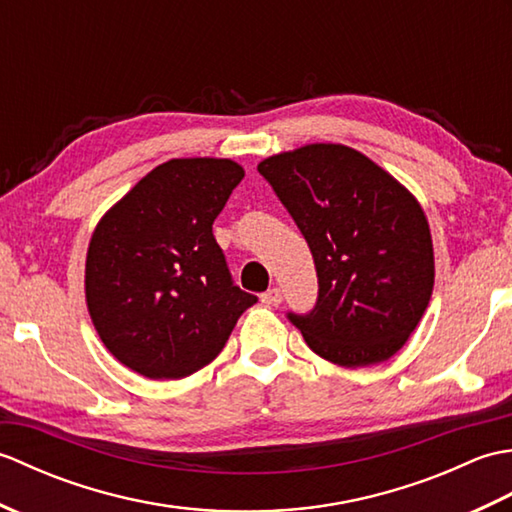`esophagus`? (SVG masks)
<instances>
[{"mask_svg": "<svg viewBox=\"0 0 512 512\" xmlns=\"http://www.w3.org/2000/svg\"><path fill=\"white\" fill-rule=\"evenodd\" d=\"M262 301L266 303V306H279V303H281V290L279 288L266 290L264 295H262Z\"/></svg>", "mask_w": 512, "mask_h": 512, "instance_id": "34e87169", "label": "esophagus"}]
</instances>
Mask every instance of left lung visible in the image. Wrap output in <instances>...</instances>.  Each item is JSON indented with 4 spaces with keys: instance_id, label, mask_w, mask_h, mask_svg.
<instances>
[{
    "instance_id": "left-lung-1",
    "label": "left lung",
    "mask_w": 512,
    "mask_h": 512,
    "mask_svg": "<svg viewBox=\"0 0 512 512\" xmlns=\"http://www.w3.org/2000/svg\"><path fill=\"white\" fill-rule=\"evenodd\" d=\"M306 237L319 277L308 347L341 367L383 363L416 330L433 290V244L418 200L345 145L317 143L257 165Z\"/></svg>"
}]
</instances>
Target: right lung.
Wrapping results in <instances>:
<instances>
[{"mask_svg": "<svg viewBox=\"0 0 512 512\" xmlns=\"http://www.w3.org/2000/svg\"><path fill=\"white\" fill-rule=\"evenodd\" d=\"M244 169L173 158L149 171L96 226L85 299L96 332L145 378H184L222 352L257 297L233 284L213 222Z\"/></svg>", "mask_w": 512, "mask_h": 512, "instance_id": "obj_1", "label": "right lung"}]
</instances>
